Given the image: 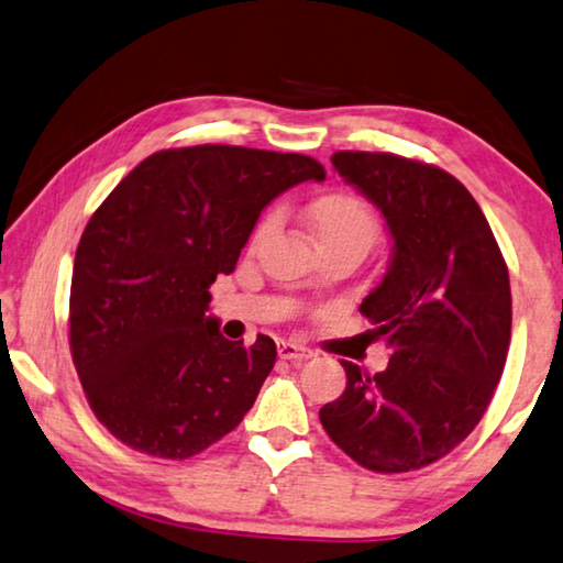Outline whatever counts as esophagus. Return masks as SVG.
<instances>
[{"label":"esophagus","mask_w":563,"mask_h":563,"mask_svg":"<svg viewBox=\"0 0 563 563\" xmlns=\"http://www.w3.org/2000/svg\"><path fill=\"white\" fill-rule=\"evenodd\" d=\"M278 355L283 361L300 363V361H308L310 355H313V351H308L306 345L292 343V341H278Z\"/></svg>","instance_id":"1"}]
</instances>
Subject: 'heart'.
Returning a JSON list of instances; mask_svg holds the SVG:
<instances>
[{
    "instance_id": "obj_1",
    "label": "heart",
    "mask_w": 563,
    "mask_h": 563,
    "mask_svg": "<svg viewBox=\"0 0 563 563\" xmlns=\"http://www.w3.org/2000/svg\"><path fill=\"white\" fill-rule=\"evenodd\" d=\"M308 220L320 247L343 245L365 255L380 238V220L376 210L355 192L323 195V198H318L308 208ZM275 225H278V212H265L257 220L250 243H263L273 233Z\"/></svg>"
}]
</instances>
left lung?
I'll return each mask as SVG.
<instances>
[{
  "instance_id": "8db88e82",
  "label": "left lung",
  "mask_w": 563,
  "mask_h": 563,
  "mask_svg": "<svg viewBox=\"0 0 563 563\" xmlns=\"http://www.w3.org/2000/svg\"><path fill=\"white\" fill-rule=\"evenodd\" d=\"M333 167L386 218V278L361 302L390 347L388 368H345L343 396L320 408L338 449L376 474L443 459L474 431L501 380L511 341V285L488 220L435 165L341 150Z\"/></svg>"
}]
</instances>
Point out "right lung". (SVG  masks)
Wrapping results in <instances>:
<instances>
[{"label": "right lung", "instance_id": "obj_1", "mask_svg": "<svg viewBox=\"0 0 563 563\" xmlns=\"http://www.w3.org/2000/svg\"><path fill=\"white\" fill-rule=\"evenodd\" d=\"M318 159L238 145L159 150L107 195L79 238L69 351L89 408L140 453L183 461L253 408L273 338L228 341L210 285L235 271L257 218Z\"/></svg>", "mask_w": 563, "mask_h": 563}]
</instances>
